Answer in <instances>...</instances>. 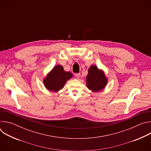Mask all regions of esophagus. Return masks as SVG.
Here are the masks:
<instances>
[{
  "label": "esophagus",
  "instance_id": "1",
  "mask_svg": "<svg viewBox=\"0 0 151 151\" xmlns=\"http://www.w3.org/2000/svg\"><path fill=\"white\" fill-rule=\"evenodd\" d=\"M75 76H76V78H79V76H80V75H81V74L79 73H76V74H75Z\"/></svg>",
  "mask_w": 151,
  "mask_h": 151
}]
</instances>
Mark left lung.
<instances>
[{"instance_id":"1","label":"left lung","mask_w":151,"mask_h":151,"mask_svg":"<svg viewBox=\"0 0 151 151\" xmlns=\"http://www.w3.org/2000/svg\"><path fill=\"white\" fill-rule=\"evenodd\" d=\"M108 79L105 76L103 70L99 69L96 66L92 65L88 70L86 77V85L93 93L103 91L106 87Z\"/></svg>"}]
</instances>
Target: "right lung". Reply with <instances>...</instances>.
<instances>
[{"label":"right lung","instance_id":"obj_1","mask_svg":"<svg viewBox=\"0 0 151 151\" xmlns=\"http://www.w3.org/2000/svg\"><path fill=\"white\" fill-rule=\"evenodd\" d=\"M73 77L70 72L64 71L61 65H57L43 79V83L47 90L51 92H58L66 82Z\"/></svg>","mask_w":151,"mask_h":151}]
</instances>
